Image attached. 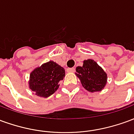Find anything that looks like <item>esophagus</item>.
<instances>
[{"instance_id": "34e87169", "label": "esophagus", "mask_w": 134, "mask_h": 134, "mask_svg": "<svg viewBox=\"0 0 134 134\" xmlns=\"http://www.w3.org/2000/svg\"><path fill=\"white\" fill-rule=\"evenodd\" d=\"M75 71V68H74V67L67 69V72H74Z\"/></svg>"}]
</instances>
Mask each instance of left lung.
Masks as SVG:
<instances>
[{"mask_svg": "<svg viewBox=\"0 0 134 134\" xmlns=\"http://www.w3.org/2000/svg\"><path fill=\"white\" fill-rule=\"evenodd\" d=\"M75 73L82 87L89 92H98L107 83V74L93 59L84 60L82 67H76Z\"/></svg>", "mask_w": 134, "mask_h": 134, "instance_id": "8db88e82", "label": "left lung"}]
</instances>
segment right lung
Returning a JSON list of instances; mask_svg holds the SVG:
<instances>
[{
  "instance_id": "right-lung-1",
  "label": "right lung",
  "mask_w": 134,
  "mask_h": 134,
  "mask_svg": "<svg viewBox=\"0 0 134 134\" xmlns=\"http://www.w3.org/2000/svg\"><path fill=\"white\" fill-rule=\"evenodd\" d=\"M65 76V70L53 61L44 63L31 72L29 85L36 96L47 98L59 88L60 80Z\"/></svg>"
}]
</instances>
